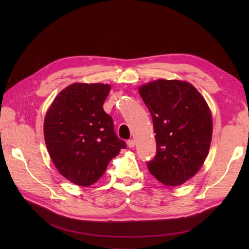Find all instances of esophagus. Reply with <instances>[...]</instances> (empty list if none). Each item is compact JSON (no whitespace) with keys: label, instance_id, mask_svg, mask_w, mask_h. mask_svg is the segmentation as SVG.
<instances>
[{"label":"esophagus","instance_id":"obj_1","mask_svg":"<svg viewBox=\"0 0 249 249\" xmlns=\"http://www.w3.org/2000/svg\"><path fill=\"white\" fill-rule=\"evenodd\" d=\"M127 145H128V147H130V149H133V147L135 146V140H133V139L128 140L127 141Z\"/></svg>","mask_w":249,"mask_h":249}]
</instances>
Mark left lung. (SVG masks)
<instances>
[{"label": "left lung", "mask_w": 249, "mask_h": 249, "mask_svg": "<svg viewBox=\"0 0 249 249\" xmlns=\"http://www.w3.org/2000/svg\"><path fill=\"white\" fill-rule=\"evenodd\" d=\"M139 93L152 115L156 154L149 171L167 186H178L199 171L212 140V115L192 84L178 80L147 83Z\"/></svg>", "instance_id": "obj_1"}]
</instances>
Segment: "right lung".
Here are the masks:
<instances>
[{
  "instance_id": "obj_1",
  "label": "right lung",
  "mask_w": 249,
  "mask_h": 249,
  "mask_svg": "<svg viewBox=\"0 0 249 249\" xmlns=\"http://www.w3.org/2000/svg\"><path fill=\"white\" fill-rule=\"evenodd\" d=\"M110 86L73 83L57 95L46 114L44 136L57 170L79 186L98 181L109 161L126 149L103 105Z\"/></svg>"
}]
</instances>
